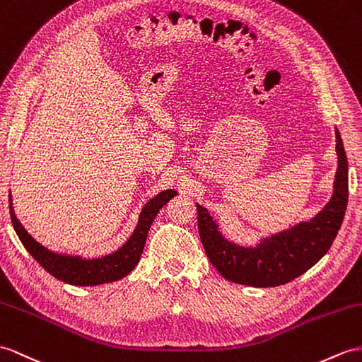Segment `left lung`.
Masks as SVG:
<instances>
[{
	"instance_id": "8db88e82",
	"label": "left lung",
	"mask_w": 362,
	"mask_h": 362,
	"mask_svg": "<svg viewBox=\"0 0 362 362\" xmlns=\"http://www.w3.org/2000/svg\"><path fill=\"white\" fill-rule=\"evenodd\" d=\"M337 152V180L327 206L312 221L266 238L257 247H241L224 240L207 209L197 204L201 243L210 262L226 279L253 287H276L303 275L327 253L349 201V164L338 130Z\"/></svg>"
}]
</instances>
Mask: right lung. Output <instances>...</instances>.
<instances>
[{"label":"right lung","instance_id":"1","mask_svg":"<svg viewBox=\"0 0 362 362\" xmlns=\"http://www.w3.org/2000/svg\"><path fill=\"white\" fill-rule=\"evenodd\" d=\"M175 195V190H164L161 193H158L155 198L147 202L143 211H141L138 226L135 228V232L129 238V241L115 253L96 259L63 257V255L49 252L46 247H42L41 244L35 241L33 238L24 230V227L21 226L18 219H16L12 209L11 195H8V207H11V218L16 235H18L24 247L28 249L32 257L40 262V266L44 270L67 284L98 286L105 283H113V281L124 278L135 269V266L139 262L141 253L144 250L148 228H151L156 214Z\"/></svg>","mask_w":362,"mask_h":362}]
</instances>
